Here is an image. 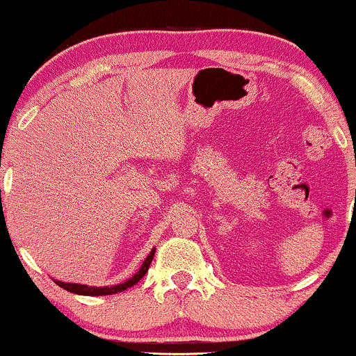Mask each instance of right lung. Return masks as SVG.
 Here are the masks:
<instances>
[{"instance_id":"obj_1","label":"right lung","mask_w":356,"mask_h":356,"mask_svg":"<svg viewBox=\"0 0 356 356\" xmlns=\"http://www.w3.org/2000/svg\"><path fill=\"white\" fill-rule=\"evenodd\" d=\"M154 251L156 248L151 250V253L147 254V258L143 261L141 268L138 269V273L134 274L128 279V281L121 282V284H115V286H103V287H97V286H87V284H77V282H64V281H57L56 279V284L60 286L62 289L69 291V292H74V294H79V296H110V294H116V292H121V291H126L128 287H131L134 284H138V281H141L143 276L147 273V269H149V264L152 258H154Z\"/></svg>"}]
</instances>
